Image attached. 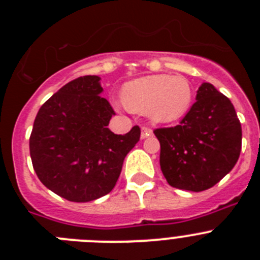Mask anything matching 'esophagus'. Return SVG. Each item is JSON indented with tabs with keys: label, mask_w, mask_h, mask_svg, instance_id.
<instances>
[{
	"label": "esophagus",
	"mask_w": 260,
	"mask_h": 260,
	"mask_svg": "<svg viewBox=\"0 0 260 260\" xmlns=\"http://www.w3.org/2000/svg\"><path fill=\"white\" fill-rule=\"evenodd\" d=\"M151 135H152V128L147 127V126L142 127V134H141L142 139H146V138L151 137Z\"/></svg>",
	"instance_id": "34e87169"
}]
</instances>
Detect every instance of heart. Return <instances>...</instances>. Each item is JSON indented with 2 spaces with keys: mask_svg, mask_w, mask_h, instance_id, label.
<instances>
[{
  "mask_svg": "<svg viewBox=\"0 0 260 260\" xmlns=\"http://www.w3.org/2000/svg\"><path fill=\"white\" fill-rule=\"evenodd\" d=\"M192 89L181 75L156 74L138 78L125 84L122 102L133 112L147 113L155 122H173L182 118L191 107Z\"/></svg>",
  "mask_w": 260,
  "mask_h": 260,
  "instance_id": "1",
  "label": "heart"
}]
</instances>
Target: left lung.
Returning <instances> with one entry per match:
<instances>
[{
    "label": "left lung",
    "instance_id": "left-lung-1",
    "mask_svg": "<svg viewBox=\"0 0 260 260\" xmlns=\"http://www.w3.org/2000/svg\"><path fill=\"white\" fill-rule=\"evenodd\" d=\"M180 125L156 128L160 167L176 189L199 192L221 180L237 162L242 130L228 98L211 83H202Z\"/></svg>",
    "mask_w": 260,
    "mask_h": 260
}]
</instances>
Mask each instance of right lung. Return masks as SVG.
<instances>
[{"mask_svg": "<svg viewBox=\"0 0 260 260\" xmlns=\"http://www.w3.org/2000/svg\"><path fill=\"white\" fill-rule=\"evenodd\" d=\"M100 79L86 75L59 88L39 109L29 137L39 180L70 202H91L112 191L141 138L139 126L125 135L107 127L116 113L100 96Z\"/></svg>", "mask_w": 260, "mask_h": 260, "instance_id": "add662e5", "label": "right lung"}]
</instances>
